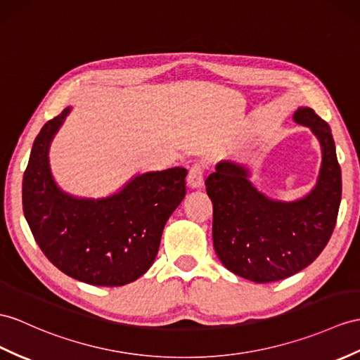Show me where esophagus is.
Here are the masks:
<instances>
[{"label":"esophagus","instance_id":"obj_1","mask_svg":"<svg viewBox=\"0 0 360 360\" xmlns=\"http://www.w3.org/2000/svg\"><path fill=\"white\" fill-rule=\"evenodd\" d=\"M186 185L189 189H200L203 186V168L200 165H194L189 169Z\"/></svg>","mask_w":360,"mask_h":360}]
</instances>
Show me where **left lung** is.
<instances>
[{"mask_svg": "<svg viewBox=\"0 0 360 360\" xmlns=\"http://www.w3.org/2000/svg\"><path fill=\"white\" fill-rule=\"evenodd\" d=\"M293 120L310 128L321 145L319 175L309 194L293 201L270 198L253 185L248 166L231 159L206 179L217 257L253 283L279 281L311 264L336 224L342 174L331 129L309 107L297 108Z\"/></svg>", "mask_w": 360, "mask_h": 360, "instance_id": "obj_1", "label": "left lung"}]
</instances>
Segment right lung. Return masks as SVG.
Masks as SVG:
<instances>
[{
	"label": "right lung",
	"instance_id": "add662e5",
	"mask_svg": "<svg viewBox=\"0 0 360 360\" xmlns=\"http://www.w3.org/2000/svg\"><path fill=\"white\" fill-rule=\"evenodd\" d=\"M70 111L34 139L22 179L24 217L44 255L65 275L91 285H125L153 266L163 227L185 198L188 171L137 174L102 198L68 194L51 174L49 151Z\"/></svg>",
	"mask_w": 360,
	"mask_h": 360
}]
</instances>
